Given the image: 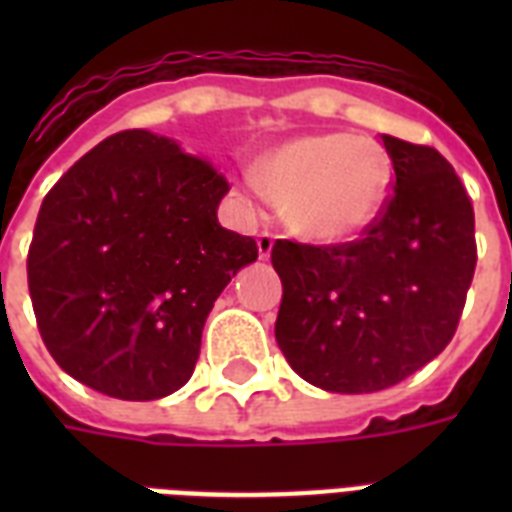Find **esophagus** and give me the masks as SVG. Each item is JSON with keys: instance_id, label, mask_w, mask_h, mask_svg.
Instances as JSON below:
<instances>
[{"instance_id": "34e87169", "label": "esophagus", "mask_w": 512, "mask_h": 512, "mask_svg": "<svg viewBox=\"0 0 512 512\" xmlns=\"http://www.w3.org/2000/svg\"><path fill=\"white\" fill-rule=\"evenodd\" d=\"M273 241H276V236H273L271 231H260L257 233V252H260V257H271V249H273Z\"/></svg>"}]
</instances>
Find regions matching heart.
<instances>
[{
	"label": "heart",
	"mask_w": 512,
	"mask_h": 512,
	"mask_svg": "<svg viewBox=\"0 0 512 512\" xmlns=\"http://www.w3.org/2000/svg\"><path fill=\"white\" fill-rule=\"evenodd\" d=\"M257 183L268 199L284 204L287 223L297 233L342 241L380 215L393 185V167L374 140L345 132L303 135L257 162Z\"/></svg>",
	"instance_id": "b5f03b06"
}]
</instances>
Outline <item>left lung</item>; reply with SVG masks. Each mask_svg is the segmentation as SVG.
I'll return each mask as SVG.
<instances>
[{"label":"left lung","mask_w":512,"mask_h":512,"mask_svg":"<svg viewBox=\"0 0 512 512\" xmlns=\"http://www.w3.org/2000/svg\"><path fill=\"white\" fill-rule=\"evenodd\" d=\"M393 193L364 236L313 247L279 239L276 342L329 393L385 390L433 361L457 332L473 271L476 217L436 148L382 135Z\"/></svg>","instance_id":"obj_1"}]
</instances>
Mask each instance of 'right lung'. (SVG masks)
I'll return each mask as SVG.
<instances>
[{"mask_svg":"<svg viewBox=\"0 0 512 512\" xmlns=\"http://www.w3.org/2000/svg\"><path fill=\"white\" fill-rule=\"evenodd\" d=\"M228 180L148 130L84 154L44 196L28 247L36 327L63 372L122 401L191 380L201 329L252 236L225 231Z\"/></svg>","mask_w":512,"mask_h":512,"instance_id":"add662e5","label":"right lung"}]
</instances>
